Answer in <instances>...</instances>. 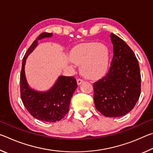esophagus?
<instances>
[{"mask_svg":"<svg viewBox=\"0 0 153 153\" xmlns=\"http://www.w3.org/2000/svg\"><path fill=\"white\" fill-rule=\"evenodd\" d=\"M83 82H84V80H83L82 79H77V84H78V85L81 84L82 83H83Z\"/></svg>","mask_w":153,"mask_h":153,"instance_id":"1","label":"esophagus"}]
</instances>
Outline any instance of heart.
Instances as JSON below:
<instances>
[{"instance_id":"1","label":"heart","mask_w":153,"mask_h":153,"mask_svg":"<svg viewBox=\"0 0 153 153\" xmlns=\"http://www.w3.org/2000/svg\"><path fill=\"white\" fill-rule=\"evenodd\" d=\"M71 61L82 64V74L88 78L102 76L107 71L109 60L107 46L98 42L83 43L76 46L70 53Z\"/></svg>"}]
</instances>
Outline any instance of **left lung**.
<instances>
[{
  "label": "left lung",
  "mask_w": 153,
  "mask_h": 153,
  "mask_svg": "<svg viewBox=\"0 0 153 153\" xmlns=\"http://www.w3.org/2000/svg\"><path fill=\"white\" fill-rule=\"evenodd\" d=\"M113 56L106 76L93 84L97 110L105 117L125 115L133 109L141 92L138 61L129 46L111 33Z\"/></svg>",
  "instance_id": "8db88e82"
}]
</instances>
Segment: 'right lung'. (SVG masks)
<instances>
[{
  "instance_id": "add662e5",
  "label": "right lung",
  "mask_w": 153,
  "mask_h": 153,
  "mask_svg": "<svg viewBox=\"0 0 153 153\" xmlns=\"http://www.w3.org/2000/svg\"><path fill=\"white\" fill-rule=\"evenodd\" d=\"M52 36L53 33L43 32L33 41L23 59L20 74L21 98L25 107L33 117L46 122H56L65 117L77 87L76 79L73 76H59L55 85L46 92L36 91L28 86L24 71L27 56L38 45V40Z\"/></svg>"
}]
</instances>
